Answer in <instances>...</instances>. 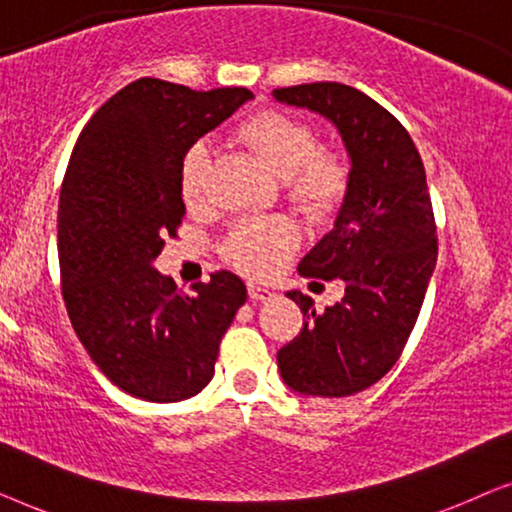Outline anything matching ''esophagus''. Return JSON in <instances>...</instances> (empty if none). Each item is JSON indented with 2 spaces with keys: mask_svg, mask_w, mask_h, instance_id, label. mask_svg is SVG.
<instances>
[{
  "mask_svg": "<svg viewBox=\"0 0 512 512\" xmlns=\"http://www.w3.org/2000/svg\"><path fill=\"white\" fill-rule=\"evenodd\" d=\"M247 291H249V298L251 300H270L275 293H272L270 289H265V286L256 284V282H249L247 284Z\"/></svg>",
  "mask_w": 512,
  "mask_h": 512,
  "instance_id": "1",
  "label": "esophagus"
}]
</instances>
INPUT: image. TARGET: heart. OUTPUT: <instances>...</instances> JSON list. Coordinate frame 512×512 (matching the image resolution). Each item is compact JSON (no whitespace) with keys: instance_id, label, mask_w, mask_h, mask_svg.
<instances>
[{"instance_id":"obj_1","label":"heart","mask_w":512,"mask_h":512,"mask_svg":"<svg viewBox=\"0 0 512 512\" xmlns=\"http://www.w3.org/2000/svg\"><path fill=\"white\" fill-rule=\"evenodd\" d=\"M237 139L284 177L286 198L307 216L326 219L342 207L352 188V160L342 149L319 146V132L305 118L284 109H258L244 118ZM207 174L209 149L195 142L179 165V191L188 207L205 198ZM298 240V226L289 216H249L230 230L221 251L237 270L268 277L282 268Z\"/></svg>"}]
</instances>
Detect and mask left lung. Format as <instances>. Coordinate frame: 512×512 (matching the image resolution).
<instances>
[{
	"label": "left lung",
	"mask_w": 512,
	"mask_h": 512,
	"mask_svg": "<svg viewBox=\"0 0 512 512\" xmlns=\"http://www.w3.org/2000/svg\"><path fill=\"white\" fill-rule=\"evenodd\" d=\"M272 95L333 121L352 158L335 228L298 265L303 277L342 279L345 298L317 314L310 296L286 293L303 310V328L277 352L279 373L300 394L352 396L394 368L436 268L424 163L401 121L361 90L319 81Z\"/></svg>",
	"instance_id": "1"
}]
</instances>
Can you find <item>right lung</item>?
<instances>
[{
  "label": "right lung",
  "instance_id": "right-lung-1",
  "mask_svg": "<svg viewBox=\"0 0 512 512\" xmlns=\"http://www.w3.org/2000/svg\"><path fill=\"white\" fill-rule=\"evenodd\" d=\"M251 97L144 76L111 95L76 139L58 205L62 298L90 359L125 394L172 403L205 389L247 300L233 272L184 293L153 261L186 214V149Z\"/></svg>",
  "mask_w": 512,
  "mask_h": 512
}]
</instances>
